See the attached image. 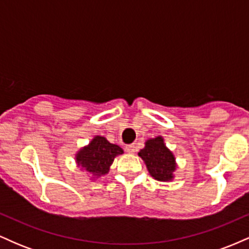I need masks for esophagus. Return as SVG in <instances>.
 <instances>
[{
	"label": "esophagus",
	"instance_id": "34e87169",
	"mask_svg": "<svg viewBox=\"0 0 249 249\" xmlns=\"http://www.w3.org/2000/svg\"><path fill=\"white\" fill-rule=\"evenodd\" d=\"M125 150H126V152L128 153H134L136 152V146H134L133 144L126 145V146H125Z\"/></svg>",
	"mask_w": 249,
	"mask_h": 249
}]
</instances>
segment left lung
I'll list each match as a JSON object with an SVG mask.
<instances>
[{"mask_svg": "<svg viewBox=\"0 0 249 249\" xmlns=\"http://www.w3.org/2000/svg\"><path fill=\"white\" fill-rule=\"evenodd\" d=\"M138 154L145 161L148 172L154 179L167 181L173 178L172 172L176 170L174 157L164 145L161 137L147 141L145 147Z\"/></svg>", "mask_w": 249, "mask_h": 249, "instance_id": "left-lung-1", "label": "left lung"}]
</instances>
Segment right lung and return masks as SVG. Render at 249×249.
Listing matches in <instances>:
<instances>
[{
    "label": "right lung",
    "instance_id": "1",
    "mask_svg": "<svg viewBox=\"0 0 249 249\" xmlns=\"http://www.w3.org/2000/svg\"><path fill=\"white\" fill-rule=\"evenodd\" d=\"M123 150L118 145L111 144L104 137L97 136L77 154L76 160L83 170L101 177L108 172L116 156L122 154Z\"/></svg>",
    "mask_w": 249,
    "mask_h": 249
}]
</instances>
